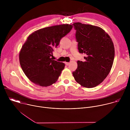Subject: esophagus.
I'll return each mask as SVG.
<instances>
[{
  "label": "esophagus",
  "instance_id": "obj_1",
  "mask_svg": "<svg viewBox=\"0 0 130 130\" xmlns=\"http://www.w3.org/2000/svg\"><path fill=\"white\" fill-rule=\"evenodd\" d=\"M69 63H68V62H65V64L67 65V66H68L69 65Z\"/></svg>",
  "mask_w": 130,
  "mask_h": 130
}]
</instances>
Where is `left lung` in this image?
Here are the masks:
<instances>
[{
  "instance_id": "obj_1",
  "label": "left lung",
  "mask_w": 130,
  "mask_h": 130,
  "mask_svg": "<svg viewBox=\"0 0 130 130\" xmlns=\"http://www.w3.org/2000/svg\"><path fill=\"white\" fill-rule=\"evenodd\" d=\"M76 38L79 52L85 53V61H78V67L72 72L76 81L86 88L102 83L113 66L115 48L109 35L101 28L75 23Z\"/></svg>"
}]
</instances>
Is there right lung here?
Wrapping results in <instances>:
<instances>
[{"mask_svg": "<svg viewBox=\"0 0 130 130\" xmlns=\"http://www.w3.org/2000/svg\"><path fill=\"white\" fill-rule=\"evenodd\" d=\"M72 28L69 24L53 26L36 30L28 37L19 59L24 72L31 82L46 87L58 81L65 64L50 57L61 39Z\"/></svg>", "mask_w": 130, "mask_h": 130, "instance_id": "1", "label": "right lung"}]
</instances>
